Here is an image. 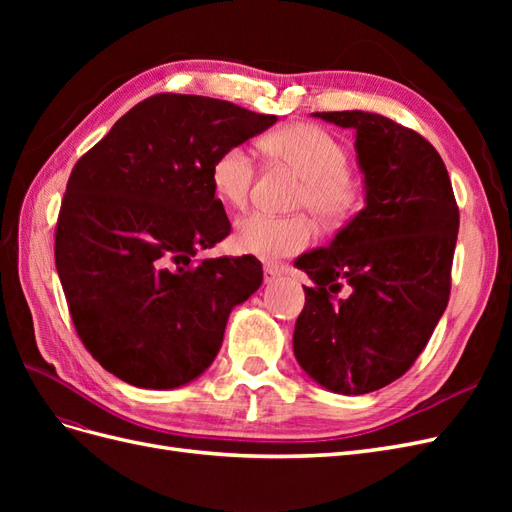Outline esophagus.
<instances>
[{"instance_id": "34e87169", "label": "esophagus", "mask_w": 512, "mask_h": 512, "mask_svg": "<svg viewBox=\"0 0 512 512\" xmlns=\"http://www.w3.org/2000/svg\"><path fill=\"white\" fill-rule=\"evenodd\" d=\"M282 269L277 265H265V284H275L277 280H282Z\"/></svg>"}]
</instances>
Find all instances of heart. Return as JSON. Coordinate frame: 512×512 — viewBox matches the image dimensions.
<instances>
[{
    "mask_svg": "<svg viewBox=\"0 0 512 512\" xmlns=\"http://www.w3.org/2000/svg\"><path fill=\"white\" fill-rule=\"evenodd\" d=\"M260 147L305 177L299 205L316 218L335 226L354 211L359 188L348 175V151L337 138L314 123H292L262 138ZM256 164L241 145L224 149L211 166V185L226 205L243 209L250 200ZM316 239V226L307 215L250 213L241 218L232 235V245L241 254L280 258L303 252Z\"/></svg>",
    "mask_w": 512,
    "mask_h": 512,
    "instance_id": "b5f03b06",
    "label": "heart"
}]
</instances>
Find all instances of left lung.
I'll use <instances>...</instances> for the list:
<instances>
[{
  "instance_id": "left-lung-1",
  "label": "left lung",
  "mask_w": 512,
  "mask_h": 512,
  "mask_svg": "<svg viewBox=\"0 0 512 512\" xmlns=\"http://www.w3.org/2000/svg\"><path fill=\"white\" fill-rule=\"evenodd\" d=\"M312 115L354 130L365 209L327 247L294 260L314 286H303L292 348L327 391L365 395L404 376L442 318L459 209L421 134L365 111Z\"/></svg>"
}]
</instances>
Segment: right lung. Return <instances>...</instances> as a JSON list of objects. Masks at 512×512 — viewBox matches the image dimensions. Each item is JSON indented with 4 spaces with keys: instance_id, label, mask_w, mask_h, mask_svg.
Returning a JSON list of instances; mask_svg holds the SVG:
<instances>
[{
    "instance_id": "add662e5",
    "label": "right lung",
    "mask_w": 512,
    "mask_h": 512,
    "mask_svg": "<svg viewBox=\"0 0 512 512\" xmlns=\"http://www.w3.org/2000/svg\"><path fill=\"white\" fill-rule=\"evenodd\" d=\"M277 121L205 96L160 94L76 162L55 265L76 333L113 376L168 391L203 376L232 307L262 284L252 258L196 262L228 237L211 166Z\"/></svg>"
}]
</instances>
